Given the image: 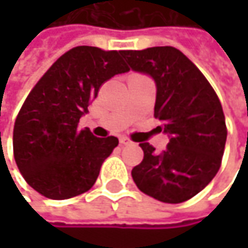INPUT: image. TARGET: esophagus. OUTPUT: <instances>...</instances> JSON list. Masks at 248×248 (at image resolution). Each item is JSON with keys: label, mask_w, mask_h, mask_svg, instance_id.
Here are the masks:
<instances>
[{"label": "esophagus", "mask_w": 248, "mask_h": 248, "mask_svg": "<svg viewBox=\"0 0 248 248\" xmlns=\"http://www.w3.org/2000/svg\"><path fill=\"white\" fill-rule=\"evenodd\" d=\"M119 142H121L122 145H132V140H130L129 138H126V136H121Z\"/></svg>", "instance_id": "esophagus-1"}]
</instances>
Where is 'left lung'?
<instances>
[{"mask_svg": "<svg viewBox=\"0 0 248 248\" xmlns=\"http://www.w3.org/2000/svg\"><path fill=\"white\" fill-rule=\"evenodd\" d=\"M122 56L129 69L155 81V118L170 138L161 154L148 142L139 143L143 161L132 170V178L158 201L184 202L220 170L227 140L221 103L197 66L173 47L126 50Z\"/></svg>", "mask_w": 248, "mask_h": 248, "instance_id": "1", "label": "left lung"}]
</instances>
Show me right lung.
I'll return each mask as SVG.
<instances>
[{
	"label": "right lung",
	"mask_w": 248,
	"mask_h": 248,
	"mask_svg": "<svg viewBox=\"0 0 248 248\" xmlns=\"http://www.w3.org/2000/svg\"><path fill=\"white\" fill-rule=\"evenodd\" d=\"M126 72L122 51L78 46L38 80L17 116L13 136L17 167L31 188L51 200H67L94 185L119 140L96 138L77 124L100 86Z\"/></svg>",
	"instance_id": "1"
}]
</instances>
